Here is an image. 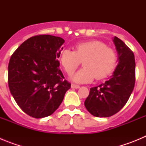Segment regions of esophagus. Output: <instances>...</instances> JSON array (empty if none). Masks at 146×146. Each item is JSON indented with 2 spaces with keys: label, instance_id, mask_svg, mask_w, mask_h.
<instances>
[{
  "label": "esophagus",
  "instance_id": "34e87169",
  "mask_svg": "<svg viewBox=\"0 0 146 146\" xmlns=\"http://www.w3.org/2000/svg\"><path fill=\"white\" fill-rule=\"evenodd\" d=\"M71 87L72 88H80V86H77V85H74V84H72V86H71Z\"/></svg>",
  "mask_w": 146,
  "mask_h": 146
}]
</instances>
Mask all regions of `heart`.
<instances>
[{"instance_id": "heart-1", "label": "heart", "mask_w": 146, "mask_h": 146, "mask_svg": "<svg viewBox=\"0 0 146 146\" xmlns=\"http://www.w3.org/2000/svg\"><path fill=\"white\" fill-rule=\"evenodd\" d=\"M59 60L68 74H72L82 61L84 66L72 76V80L77 83H86L95 77L101 80L111 74L116 66L118 56L114 49L94 40L78 44L74 50H62Z\"/></svg>"}]
</instances>
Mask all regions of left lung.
I'll return each instance as SVG.
<instances>
[{
  "instance_id": "left-lung-1",
  "label": "left lung",
  "mask_w": 146,
  "mask_h": 146,
  "mask_svg": "<svg viewBox=\"0 0 146 146\" xmlns=\"http://www.w3.org/2000/svg\"><path fill=\"white\" fill-rule=\"evenodd\" d=\"M118 64L110 80L91 88L85 106L96 117H110L120 111L128 101L135 83V60L133 52L124 42L113 38Z\"/></svg>"
}]
</instances>
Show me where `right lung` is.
Masks as SVG:
<instances>
[{
    "label": "right lung",
    "mask_w": 146,
    "mask_h": 146,
    "mask_svg": "<svg viewBox=\"0 0 146 146\" xmlns=\"http://www.w3.org/2000/svg\"><path fill=\"white\" fill-rule=\"evenodd\" d=\"M64 42L51 35L34 36L23 42L10 58V92L18 106L33 118L52 115L70 88L58 60Z\"/></svg>",
    "instance_id": "add662e5"
}]
</instances>
